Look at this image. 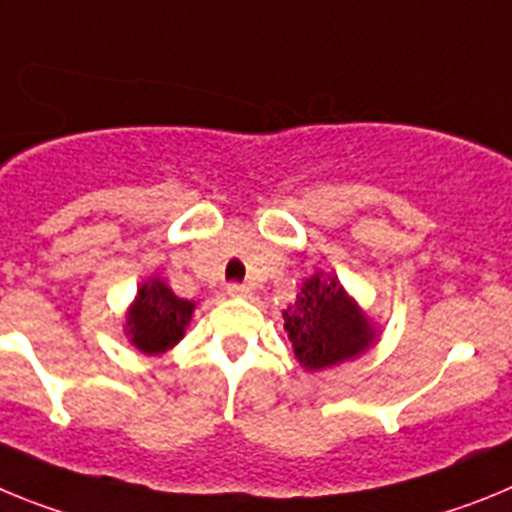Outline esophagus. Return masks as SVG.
<instances>
[{"label":"esophagus","mask_w":512,"mask_h":512,"mask_svg":"<svg viewBox=\"0 0 512 512\" xmlns=\"http://www.w3.org/2000/svg\"><path fill=\"white\" fill-rule=\"evenodd\" d=\"M226 293H229L231 299H247L250 296V286H244V283H231L229 288H226Z\"/></svg>","instance_id":"obj_1"}]
</instances>
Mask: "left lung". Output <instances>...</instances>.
<instances>
[{
    "label": "left lung",
    "mask_w": 512,
    "mask_h": 512,
    "mask_svg": "<svg viewBox=\"0 0 512 512\" xmlns=\"http://www.w3.org/2000/svg\"><path fill=\"white\" fill-rule=\"evenodd\" d=\"M283 330L304 371L361 358L381 335L379 324L371 322L340 278L322 270L301 283L296 301L283 311Z\"/></svg>",
    "instance_id": "8db88e82"
}]
</instances>
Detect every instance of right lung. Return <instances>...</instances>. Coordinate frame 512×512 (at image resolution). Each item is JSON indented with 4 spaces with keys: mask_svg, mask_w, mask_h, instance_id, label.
Wrapping results in <instances>:
<instances>
[{
    "mask_svg": "<svg viewBox=\"0 0 512 512\" xmlns=\"http://www.w3.org/2000/svg\"><path fill=\"white\" fill-rule=\"evenodd\" d=\"M195 306V301L180 299L162 278L151 275L128 306L123 332L139 353L162 355L185 337Z\"/></svg>",
    "mask_w": 512,
    "mask_h": 512,
    "instance_id": "obj_1",
    "label": "right lung"
}]
</instances>
